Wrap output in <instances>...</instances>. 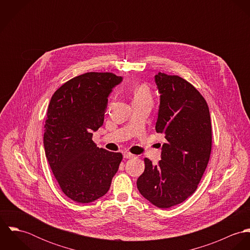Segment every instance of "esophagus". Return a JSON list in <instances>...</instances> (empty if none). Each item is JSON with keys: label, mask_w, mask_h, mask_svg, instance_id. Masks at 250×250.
Instances as JSON below:
<instances>
[{"label": "esophagus", "mask_w": 250, "mask_h": 250, "mask_svg": "<svg viewBox=\"0 0 250 250\" xmlns=\"http://www.w3.org/2000/svg\"><path fill=\"white\" fill-rule=\"evenodd\" d=\"M123 157H124L125 159H132V158H135V155L132 154V153H130V152H128V151H125V152L123 153Z\"/></svg>", "instance_id": "34e87169"}]
</instances>
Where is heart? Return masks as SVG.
<instances>
[{
	"label": "heart",
	"mask_w": 250,
	"mask_h": 250,
	"mask_svg": "<svg viewBox=\"0 0 250 250\" xmlns=\"http://www.w3.org/2000/svg\"><path fill=\"white\" fill-rule=\"evenodd\" d=\"M134 101H149L152 103V94L149 86L145 83H141L135 87L133 91Z\"/></svg>",
	"instance_id": "heart-1"
}]
</instances>
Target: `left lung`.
<instances>
[{"label": "left lung", "instance_id": "left-lung-1", "mask_svg": "<svg viewBox=\"0 0 250 250\" xmlns=\"http://www.w3.org/2000/svg\"><path fill=\"white\" fill-rule=\"evenodd\" d=\"M160 95L156 132L165 135L158 165L145 158V169L137 181L139 191L156 207L182 203L197 188L212 150L209 107L188 81L159 72Z\"/></svg>", "mask_w": 250, "mask_h": 250}]
</instances>
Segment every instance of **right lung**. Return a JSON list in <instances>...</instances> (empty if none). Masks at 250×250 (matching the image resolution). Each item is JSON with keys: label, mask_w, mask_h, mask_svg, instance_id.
Segmentation results:
<instances>
[{"label": "right lung", "mask_w": 250, "mask_h": 250, "mask_svg": "<svg viewBox=\"0 0 250 250\" xmlns=\"http://www.w3.org/2000/svg\"><path fill=\"white\" fill-rule=\"evenodd\" d=\"M122 82L113 73L88 72L63 83L52 96L43 143L50 167L63 193L89 203L109 189L122 161L93 143V132L104 123L107 97Z\"/></svg>", "instance_id": "right-lung-1"}]
</instances>
